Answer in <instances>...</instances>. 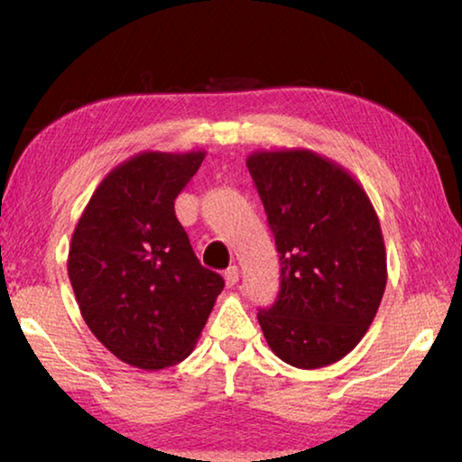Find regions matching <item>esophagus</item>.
Returning a JSON list of instances; mask_svg holds the SVG:
<instances>
[{
  "mask_svg": "<svg viewBox=\"0 0 462 462\" xmlns=\"http://www.w3.org/2000/svg\"><path fill=\"white\" fill-rule=\"evenodd\" d=\"M238 277H240V271L238 267H228L224 271V279H226V285L228 287H234L238 283Z\"/></svg>",
  "mask_w": 462,
  "mask_h": 462,
  "instance_id": "esophagus-1",
  "label": "esophagus"
}]
</instances>
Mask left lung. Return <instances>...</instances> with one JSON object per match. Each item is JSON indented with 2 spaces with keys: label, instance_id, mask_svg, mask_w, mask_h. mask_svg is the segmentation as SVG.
I'll return each mask as SVG.
<instances>
[{
  "label": "left lung",
  "instance_id": "1",
  "mask_svg": "<svg viewBox=\"0 0 462 462\" xmlns=\"http://www.w3.org/2000/svg\"><path fill=\"white\" fill-rule=\"evenodd\" d=\"M281 261V291L259 311L264 340L297 369L346 356L369 330L387 285L379 216L350 171L310 148L248 154Z\"/></svg>",
  "mask_w": 462,
  "mask_h": 462
}]
</instances>
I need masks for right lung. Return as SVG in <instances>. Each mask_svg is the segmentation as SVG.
Wrapping results in <instances>:
<instances>
[{
	"label": "right lung",
	"instance_id": "add662e5",
	"mask_svg": "<svg viewBox=\"0 0 462 462\" xmlns=\"http://www.w3.org/2000/svg\"><path fill=\"white\" fill-rule=\"evenodd\" d=\"M206 151H143L101 179L75 226L67 271L85 324L122 363L185 361L224 279L201 267L175 199Z\"/></svg>",
	"mask_w": 462,
	"mask_h": 462
}]
</instances>
